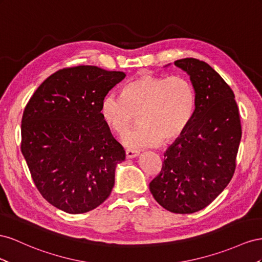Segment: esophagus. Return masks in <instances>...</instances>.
<instances>
[{"label":"esophagus","mask_w":262,"mask_h":262,"mask_svg":"<svg viewBox=\"0 0 262 262\" xmlns=\"http://www.w3.org/2000/svg\"><path fill=\"white\" fill-rule=\"evenodd\" d=\"M138 155H139V152L136 150H132V149H127L126 150V158H128V159L135 158V157H137Z\"/></svg>","instance_id":"34e87169"}]
</instances>
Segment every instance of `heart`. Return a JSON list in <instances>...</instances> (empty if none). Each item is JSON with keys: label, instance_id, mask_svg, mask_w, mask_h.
<instances>
[{"label": "heart", "instance_id": "obj_1", "mask_svg": "<svg viewBox=\"0 0 262 262\" xmlns=\"http://www.w3.org/2000/svg\"><path fill=\"white\" fill-rule=\"evenodd\" d=\"M195 94L190 82L180 76L161 77L143 73L127 83L123 95L108 93L101 102V116L110 128L123 135L136 122L125 144L135 149L171 141L188 128Z\"/></svg>", "mask_w": 262, "mask_h": 262}]
</instances>
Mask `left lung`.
<instances>
[{
	"instance_id": "obj_1",
	"label": "left lung",
	"mask_w": 262,
	"mask_h": 262,
	"mask_svg": "<svg viewBox=\"0 0 262 262\" xmlns=\"http://www.w3.org/2000/svg\"><path fill=\"white\" fill-rule=\"evenodd\" d=\"M174 64L190 76L195 108L188 128L164 152L149 189L166 210L191 214L211 204L230 182L242 125L233 90L210 64L194 58Z\"/></svg>"
}]
</instances>
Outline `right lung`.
<instances>
[{"label":"right lung","mask_w":262,"mask_h":262,"mask_svg":"<svg viewBox=\"0 0 262 262\" xmlns=\"http://www.w3.org/2000/svg\"><path fill=\"white\" fill-rule=\"evenodd\" d=\"M126 74L95 66L45 80L21 117L20 150L42 198L66 213L101 205L112 192L123 146L101 116V102Z\"/></svg>","instance_id":"1"}]
</instances>
